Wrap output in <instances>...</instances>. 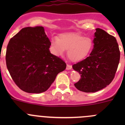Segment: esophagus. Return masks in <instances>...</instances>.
Segmentation results:
<instances>
[{
    "mask_svg": "<svg viewBox=\"0 0 125 125\" xmlns=\"http://www.w3.org/2000/svg\"><path fill=\"white\" fill-rule=\"evenodd\" d=\"M71 68H72V66H71V65H68V64L67 66H66V70H70Z\"/></svg>",
    "mask_w": 125,
    "mask_h": 125,
    "instance_id": "1",
    "label": "esophagus"
}]
</instances>
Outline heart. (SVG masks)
I'll list each match as a JSON object with an SVG mask.
<instances>
[{
    "instance_id": "heart-1",
    "label": "heart",
    "mask_w": 125,
    "mask_h": 125,
    "mask_svg": "<svg viewBox=\"0 0 125 125\" xmlns=\"http://www.w3.org/2000/svg\"><path fill=\"white\" fill-rule=\"evenodd\" d=\"M54 52L61 55L67 50V56L70 60L77 62L89 54L93 48L92 39L77 33H65L59 36V39L51 40Z\"/></svg>"
}]
</instances>
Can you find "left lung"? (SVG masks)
Listing matches in <instances>:
<instances>
[{"mask_svg": "<svg viewBox=\"0 0 125 125\" xmlns=\"http://www.w3.org/2000/svg\"><path fill=\"white\" fill-rule=\"evenodd\" d=\"M94 48L89 57L73 65L80 74L74 86L80 91L95 93L106 87L115 77L120 61L117 40L100 28L95 29Z\"/></svg>", "mask_w": 125, "mask_h": 125, "instance_id": "8db88e82", "label": "left lung"}]
</instances>
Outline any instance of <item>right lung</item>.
Wrapping results in <instances>:
<instances>
[{
  "instance_id": "add662e5",
  "label": "right lung",
  "mask_w": 125,
  "mask_h": 125,
  "mask_svg": "<svg viewBox=\"0 0 125 125\" xmlns=\"http://www.w3.org/2000/svg\"><path fill=\"white\" fill-rule=\"evenodd\" d=\"M51 45L43 26L24 28L10 39L6 63L13 81L22 91H46L57 75L65 70L66 63L50 52Z\"/></svg>"
}]
</instances>
